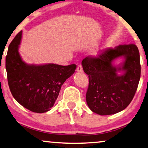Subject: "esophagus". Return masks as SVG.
Instances as JSON below:
<instances>
[{"label":"esophagus","instance_id":"obj_1","mask_svg":"<svg viewBox=\"0 0 148 148\" xmlns=\"http://www.w3.org/2000/svg\"><path fill=\"white\" fill-rule=\"evenodd\" d=\"M77 71L79 72H83V69H82V65H78V67H77Z\"/></svg>","mask_w":148,"mask_h":148}]
</instances>
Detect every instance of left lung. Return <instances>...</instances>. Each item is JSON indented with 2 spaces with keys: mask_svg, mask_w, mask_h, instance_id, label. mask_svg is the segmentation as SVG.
<instances>
[{
  "mask_svg": "<svg viewBox=\"0 0 148 148\" xmlns=\"http://www.w3.org/2000/svg\"><path fill=\"white\" fill-rule=\"evenodd\" d=\"M124 56L120 67L112 62ZM84 71L88 75L89 86L86 102L93 112L109 115L123 111L132 101L137 90L141 74L140 53L134 44L121 45L107 48L96 56H88L82 62ZM123 70L124 74L116 72Z\"/></svg>",
  "mask_w": 148,
  "mask_h": 148,
  "instance_id": "8db88e82",
  "label": "left lung"
}]
</instances>
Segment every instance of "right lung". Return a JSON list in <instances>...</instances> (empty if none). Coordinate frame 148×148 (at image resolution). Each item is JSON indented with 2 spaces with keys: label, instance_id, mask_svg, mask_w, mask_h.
Segmentation results:
<instances>
[{
  "label": "right lung",
  "instance_id": "right-lung-1",
  "mask_svg": "<svg viewBox=\"0 0 148 148\" xmlns=\"http://www.w3.org/2000/svg\"><path fill=\"white\" fill-rule=\"evenodd\" d=\"M22 34L21 31L12 41L6 57L9 88L14 98L23 107L43 113L53 107L62 85L74 74L76 65L25 64L18 52Z\"/></svg>",
  "mask_w": 148,
  "mask_h": 148
}]
</instances>
